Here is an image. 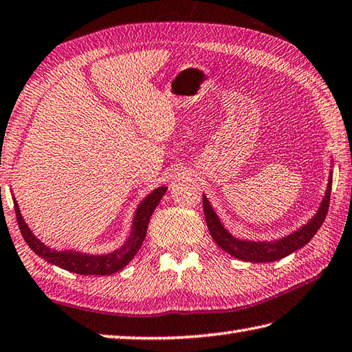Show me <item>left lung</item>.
Returning a JSON list of instances; mask_svg holds the SVG:
<instances>
[{
	"mask_svg": "<svg viewBox=\"0 0 352 352\" xmlns=\"http://www.w3.org/2000/svg\"><path fill=\"white\" fill-rule=\"evenodd\" d=\"M331 187H333V177L329 176L327 195L323 197V202L320 205L317 214L311 219V221L302 227L299 231H296L294 234H289L287 237L280 239L277 242H247V241H239V239L231 236L227 230L222 227L221 221L216 216L214 210L211 208L207 197L202 196V205H204V214L205 221H207L208 230L211 237L214 239V242L221 247L223 251H227L228 254L234 256L237 258H242L245 262H274L283 258L291 253H294L299 248L305 247L311 239L314 237L317 230L322 227L324 217L328 214L329 208V196H331Z\"/></svg>",
	"mask_w": 352,
	"mask_h": 352,
	"instance_id": "8db88e82",
	"label": "left lung"
}]
</instances>
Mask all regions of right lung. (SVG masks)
Returning a JSON list of instances; mask_svg holds the SVG:
<instances>
[{"label":"right lung","instance_id":"add662e5","mask_svg":"<svg viewBox=\"0 0 352 352\" xmlns=\"http://www.w3.org/2000/svg\"><path fill=\"white\" fill-rule=\"evenodd\" d=\"M165 191H167V188L159 187L153 191V193H150L144 199L135 214L133 227H131V234L129 237V241L125 242L118 251H115V253L104 254V256H90V254L75 253V251L50 250L32 234V231L29 230L28 225H25L21 213H19L18 204L13 202V205H15L16 222H18L19 231H21L24 241L28 242L29 247L35 251L39 257L53 265H56L59 268L70 271V273L84 274V276H91V274L107 276V274L116 273L119 270H122L125 265L135 257L139 248H141L145 234H147L150 217L153 214V211L157 207V204L162 199Z\"/></svg>","mask_w":352,"mask_h":352}]
</instances>
